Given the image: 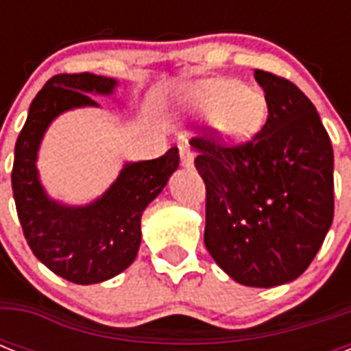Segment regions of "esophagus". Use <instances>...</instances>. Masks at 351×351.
Here are the masks:
<instances>
[{
    "label": "esophagus",
    "instance_id": "34e87169",
    "mask_svg": "<svg viewBox=\"0 0 351 351\" xmlns=\"http://www.w3.org/2000/svg\"><path fill=\"white\" fill-rule=\"evenodd\" d=\"M180 160L182 165L186 167V169H193V164H195V154L187 145H180Z\"/></svg>",
    "mask_w": 351,
    "mask_h": 351
}]
</instances>
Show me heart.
Returning <instances> with one entry per match:
<instances>
[{
    "label": "heart",
    "mask_w": 351,
    "mask_h": 351,
    "mask_svg": "<svg viewBox=\"0 0 351 351\" xmlns=\"http://www.w3.org/2000/svg\"><path fill=\"white\" fill-rule=\"evenodd\" d=\"M187 101L208 117L213 131L230 143L250 140L262 125L267 109L261 90L230 80L198 82L187 93Z\"/></svg>",
    "instance_id": "obj_1"
}]
</instances>
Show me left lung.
I'll return each instance as SVG.
<instances>
[{"instance_id":"8db88e82","label":"left lung","mask_w":351,"mask_h":351,"mask_svg":"<svg viewBox=\"0 0 351 351\" xmlns=\"http://www.w3.org/2000/svg\"><path fill=\"white\" fill-rule=\"evenodd\" d=\"M267 120L250 142L226 145L206 127L189 143L206 184L204 244L233 280L273 288L302 275L333 220V149L308 96L255 71Z\"/></svg>"}]
</instances>
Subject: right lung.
I'll return each instance as SVG.
<instances>
[{
	"instance_id": "right-lung-1",
	"label": "right lung",
	"mask_w": 351,
	"mask_h": 351,
	"mask_svg": "<svg viewBox=\"0 0 351 351\" xmlns=\"http://www.w3.org/2000/svg\"><path fill=\"white\" fill-rule=\"evenodd\" d=\"M117 80L96 74H56L30 104L14 149L12 193L19 224L38 261L74 284L117 277L136 258L143 209L158 197L178 167V149L145 162H129L117 182L87 206H65L47 197L36 160L51 121L76 107H98L87 93L111 95Z\"/></svg>"
}]
</instances>
